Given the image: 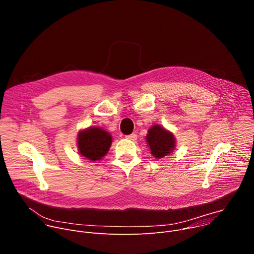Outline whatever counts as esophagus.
<instances>
[{"label": "esophagus", "instance_id": "34e87169", "mask_svg": "<svg viewBox=\"0 0 254 254\" xmlns=\"http://www.w3.org/2000/svg\"><path fill=\"white\" fill-rule=\"evenodd\" d=\"M126 137H127V139H130V140H135V139H136V134H135L134 132H132V133H130V134L126 135Z\"/></svg>", "mask_w": 254, "mask_h": 254}]
</instances>
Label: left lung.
<instances>
[{
  "label": "left lung",
  "instance_id": "1",
  "mask_svg": "<svg viewBox=\"0 0 254 254\" xmlns=\"http://www.w3.org/2000/svg\"><path fill=\"white\" fill-rule=\"evenodd\" d=\"M147 140L152 155L157 159L167 156L175 148V138L173 134L158 125L149 129Z\"/></svg>",
  "mask_w": 254,
  "mask_h": 254
}]
</instances>
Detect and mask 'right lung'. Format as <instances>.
<instances>
[{"mask_svg": "<svg viewBox=\"0 0 254 254\" xmlns=\"http://www.w3.org/2000/svg\"><path fill=\"white\" fill-rule=\"evenodd\" d=\"M77 143L79 153L84 158L97 161L110 150L112 135L99 127H89L78 134Z\"/></svg>", "mask_w": 254, "mask_h": 254, "instance_id": "right-lung-1", "label": "right lung"}]
</instances>
